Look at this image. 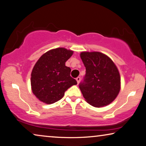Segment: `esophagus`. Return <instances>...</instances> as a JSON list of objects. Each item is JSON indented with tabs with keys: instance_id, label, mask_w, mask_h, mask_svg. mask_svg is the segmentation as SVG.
I'll return each mask as SVG.
<instances>
[{
	"instance_id": "1",
	"label": "esophagus",
	"mask_w": 146,
	"mask_h": 146,
	"mask_svg": "<svg viewBox=\"0 0 146 146\" xmlns=\"http://www.w3.org/2000/svg\"><path fill=\"white\" fill-rule=\"evenodd\" d=\"M76 81H77V83H78V84H79V83H80V80H81V78H80V77H78V78H76Z\"/></svg>"
}]
</instances>
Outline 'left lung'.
I'll use <instances>...</instances> for the list:
<instances>
[{
  "mask_svg": "<svg viewBox=\"0 0 146 146\" xmlns=\"http://www.w3.org/2000/svg\"><path fill=\"white\" fill-rule=\"evenodd\" d=\"M80 57L86 73L79 87L86 102L96 108L111 104L121 89V77L115 63L98 51H83Z\"/></svg>",
  "mask_w": 146,
  "mask_h": 146,
  "instance_id": "left-lung-1",
  "label": "left lung"
}]
</instances>
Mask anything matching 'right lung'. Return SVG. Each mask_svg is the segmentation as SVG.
Listing matches in <instances>:
<instances>
[{"label":"right lung","instance_id":"add662e5","mask_svg":"<svg viewBox=\"0 0 146 146\" xmlns=\"http://www.w3.org/2000/svg\"><path fill=\"white\" fill-rule=\"evenodd\" d=\"M74 53L64 48L47 51L36 62L31 72V89L38 99L51 104L61 99L69 87L77 84L65 62Z\"/></svg>","mask_w":146,"mask_h":146}]
</instances>
